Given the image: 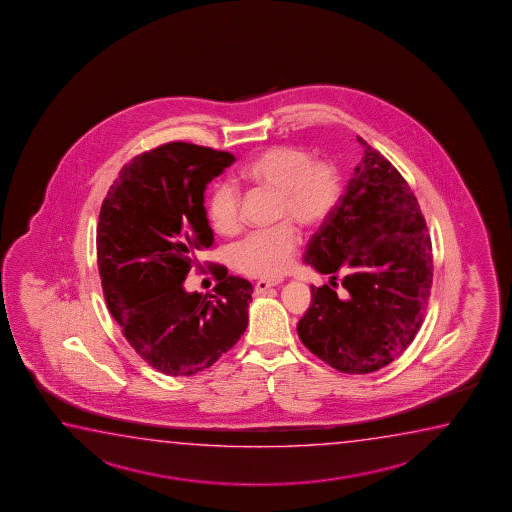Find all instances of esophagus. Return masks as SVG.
<instances>
[{
  "instance_id": "obj_1",
  "label": "esophagus",
  "mask_w": 512,
  "mask_h": 512,
  "mask_svg": "<svg viewBox=\"0 0 512 512\" xmlns=\"http://www.w3.org/2000/svg\"><path fill=\"white\" fill-rule=\"evenodd\" d=\"M282 284V280H259L255 284V294H262V292L268 291L271 287Z\"/></svg>"
}]
</instances>
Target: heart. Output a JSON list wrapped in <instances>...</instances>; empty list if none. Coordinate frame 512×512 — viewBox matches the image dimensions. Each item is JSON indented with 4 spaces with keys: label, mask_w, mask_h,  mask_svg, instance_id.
<instances>
[{
    "label": "heart",
    "mask_w": 512,
    "mask_h": 512,
    "mask_svg": "<svg viewBox=\"0 0 512 512\" xmlns=\"http://www.w3.org/2000/svg\"><path fill=\"white\" fill-rule=\"evenodd\" d=\"M243 181L255 189L275 191L276 227L253 232L234 250V264L244 275L276 278L291 266L298 250L299 227H319L340 197L337 166L326 159H312L298 145H273L260 150L241 168ZM211 227L221 236H232L241 227V200L236 189L218 184L207 204Z\"/></svg>",
    "instance_id": "heart-1"
}]
</instances>
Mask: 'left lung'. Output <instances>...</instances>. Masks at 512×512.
<instances>
[{"label":"left lung","mask_w":512,"mask_h":512,"mask_svg":"<svg viewBox=\"0 0 512 512\" xmlns=\"http://www.w3.org/2000/svg\"><path fill=\"white\" fill-rule=\"evenodd\" d=\"M363 158L305 253L330 284L312 285L301 342L346 374L383 369L413 342L433 285V246L417 197L395 166L358 136ZM345 291L337 295L336 278Z\"/></svg>","instance_id":"left-lung-1"}]
</instances>
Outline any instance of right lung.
I'll use <instances>...</instances> for the list:
<instances>
[{
    "label": "right lung",
    "mask_w": 512,
    "mask_h": 512,
    "mask_svg": "<svg viewBox=\"0 0 512 512\" xmlns=\"http://www.w3.org/2000/svg\"><path fill=\"white\" fill-rule=\"evenodd\" d=\"M236 158L170 142L127 163L104 198L97 264L122 335L150 367L193 376L232 349L248 326L253 287L213 266L214 294L186 292L189 269L214 243L204 193Z\"/></svg>",
    "instance_id": "add662e5"
}]
</instances>
